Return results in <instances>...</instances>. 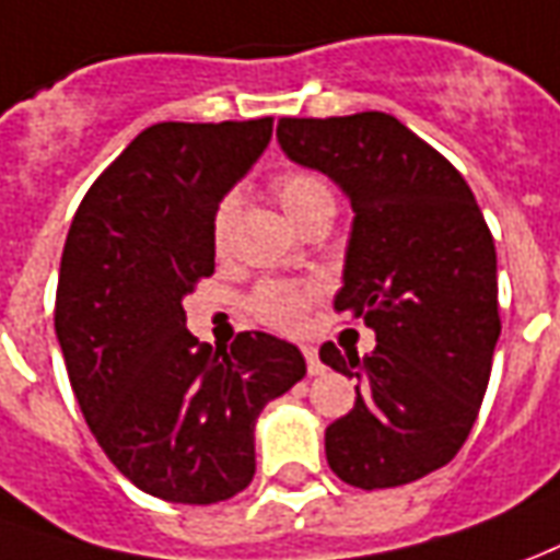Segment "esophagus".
Masks as SVG:
<instances>
[{
	"mask_svg": "<svg viewBox=\"0 0 560 560\" xmlns=\"http://www.w3.org/2000/svg\"><path fill=\"white\" fill-rule=\"evenodd\" d=\"M303 354H306V366H308V375H320L324 373V363H320L318 351L312 346H303Z\"/></svg>",
	"mask_w": 560,
	"mask_h": 560,
	"instance_id": "obj_1",
	"label": "esophagus"
}]
</instances>
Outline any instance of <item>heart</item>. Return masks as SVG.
Masks as SVG:
<instances>
[{
    "instance_id": "obj_1",
    "label": "heart",
    "mask_w": 560,
    "mask_h": 560,
    "mask_svg": "<svg viewBox=\"0 0 560 560\" xmlns=\"http://www.w3.org/2000/svg\"><path fill=\"white\" fill-rule=\"evenodd\" d=\"M276 197H279L281 209L291 218L293 226H303L308 218L315 214H334L336 199L330 182L308 170H291L281 175L276 182ZM236 214V199L230 197L218 206L214 212V248L224 252L226 236H230V224ZM312 291L308 288H296V284H264L260 291L254 293L252 308L257 318L276 327V330H296L303 324Z\"/></svg>"
}]
</instances>
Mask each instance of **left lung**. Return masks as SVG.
I'll list each match as a JSON object with an SVG mask.
<instances>
[{
	"mask_svg": "<svg viewBox=\"0 0 560 560\" xmlns=\"http://www.w3.org/2000/svg\"><path fill=\"white\" fill-rule=\"evenodd\" d=\"M281 151L327 175L351 202L334 306L375 348L320 346L358 378L354 409L324 433L330 470L375 491L445 467L479 416L500 336L498 252L460 172L385 112L281 117Z\"/></svg>",
	"mask_w": 560,
	"mask_h": 560,
	"instance_id": "obj_1",
	"label": "left lung"
}]
</instances>
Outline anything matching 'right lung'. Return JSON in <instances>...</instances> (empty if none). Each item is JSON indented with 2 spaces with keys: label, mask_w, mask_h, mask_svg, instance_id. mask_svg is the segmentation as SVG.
<instances>
[{
  "label": "right lung",
  "mask_w": 560,
  "mask_h": 560,
  "mask_svg": "<svg viewBox=\"0 0 560 560\" xmlns=\"http://www.w3.org/2000/svg\"><path fill=\"white\" fill-rule=\"evenodd\" d=\"M272 139V117L154 124L93 182L60 260L57 342L108 460L144 494L218 503L254 479V424L291 390L300 348L245 330L230 348L185 327L214 272V212Z\"/></svg>",
  "instance_id": "right-lung-1"
}]
</instances>
